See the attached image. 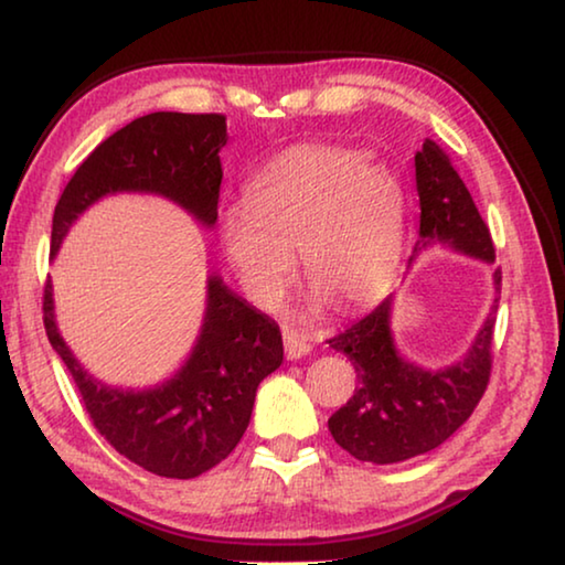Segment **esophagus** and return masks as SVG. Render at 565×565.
I'll list each match as a JSON object with an SVG mask.
<instances>
[{
    "label": "esophagus",
    "instance_id": "1",
    "mask_svg": "<svg viewBox=\"0 0 565 565\" xmlns=\"http://www.w3.org/2000/svg\"><path fill=\"white\" fill-rule=\"evenodd\" d=\"M282 343H285V355H288L290 361L306 359V355L312 349L310 338L298 333V331H292V328H285V331H282Z\"/></svg>",
    "mask_w": 565,
    "mask_h": 565
}]
</instances>
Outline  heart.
<instances>
[{"instance_id":"obj_1","label":"heart","mask_w":565,"mask_h":565,"mask_svg":"<svg viewBox=\"0 0 565 565\" xmlns=\"http://www.w3.org/2000/svg\"><path fill=\"white\" fill-rule=\"evenodd\" d=\"M404 184L392 169L343 146H295L242 189L220 216V249L247 298L280 308L298 257L308 292L338 312L379 300L404 253Z\"/></svg>"}]
</instances>
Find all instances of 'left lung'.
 I'll list each match as a JSON object with an SVG mask.
<instances>
[{
  "mask_svg": "<svg viewBox=\"0 0 565 565\" xmlns=\"http://www.w3.org/2000/svg\"><path fill=\"white\" fill-rule=\"evenodd\" d=\"M414 167L422 214L419 242L409 263L439 245L492 265L490 230L449 156L434 141H424L414 156ZM500 280V270H494V298L488 316L462 359L447 366H422L398 351L392 328L394 295L349 331L328 341L333 351L349 355L359 376L349 404L328 419V429L345 452L371 465L406 462L437 449L470 419L490 379Z\"/></svg>",
  "mask_w": 565,
  "mask_h": 565,
  "instance_id": "obj_1",
  "label": "left lung"
}]
</instances>
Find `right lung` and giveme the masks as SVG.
<instances>
[{
	"mask_svg": "<svg viewBox=\"0 0 565 565\" xmlns=\"http://www.w3.org/2000/svg\"><path fill=\"white\" fill-rule=\"evenodd\" d=\"M227 118L216 113H149L106 138L73 179L52 216L50 257L77 216L100 199L153 194L169 199L212 230L220 202ZM45 331L71 371L85 409L116 452L146 472L192 480L227 459L253 416L259 381L282 363V335L273 318L234 292L222 275H206L204 316L184 363L153 386H110L77 361L60 333L52 282L45 288Z\"/></svg>",
	"mask_w": 565,
	"mask_h": 565,
	"instance_id": "add662e5",
	"label": "right lung"
}]
</instances>
